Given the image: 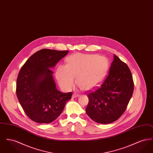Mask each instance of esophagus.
Returning a JSON list of instances; mask_svg holds the SVG:
<instances>
[{
    "instance_id": "1",
    "label": "esophagus",
    "mask_w": 153,
    "mask_h": 153,
    "mask_svg": "<svg viewBox=\"0 0 153 153\" xmlns=\"http://www.w3.org/2000/svg\"><path fill=\"white\" fill-rule=\"evenodd\" d=\"M79 96H80V95L78 94H73V95H72L73 98H76V97H77Z\"/></svg>"
}]
</instances>
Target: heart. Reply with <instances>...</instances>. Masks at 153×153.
<instances>
[{
	"label": "heart",
	"mask_w": 153,
	"mask_h": 153,
	"mask_svg": "<svg viewBox=\"0 0 153 153\" xmlns=\"http://www.w3.org/2000/svg\"><path fill=\"white\" fill-rule=\"evenodd\" d=\"M108 69L107 58L96 54L76 53L67 59V65H59L56 71V77L59 85L70 89L75 83L85 91L97 87L104 80Z\"/></svg>",
	"instance_id": "b5f03b06"
}]
</instances>
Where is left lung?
<instances>
[{
	"label": "left lung",
	"instance_id": "1",
	"mask_svg": "<svg viewBox=\"0 0 153 153\" xmlns=\"http://www.w3.org/2000/svg\"><path fill=\"white\" fill-rule=\"evenodd\" d=\"M109 73L102 85L87 95L85 110L96 123L108 124L117 120L126 109L134 91L131 71L115 54Z\"/></svg>",
	"mask_w": 153,
	"mask_h": 153
}]
</instances>
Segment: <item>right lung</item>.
<instances>
[{
  "label": "right lung",
  "instance_id": "right-lung-1",
  "mask_svg": "<svg viewBox=\"0 0 153 153\" xmlns=\"http://www.w3.org/2000/svg\"><path fill=\"white\" fill-rule=\"evenodd\" d=\"M69 51L44 49L36 51L21 69L16 80V96L27 116L38 123H50L58 117L71 92L57 90L53 68Z\"/></svg>",
  "mask_w": 153,
  "mask_h": 153
}]
</instances>
